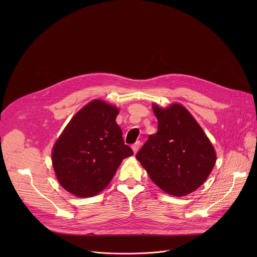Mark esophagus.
Masks as SVG:
<instances>
[{
	"mask_svg": "<svg viewBox=\"0 0 257 257\" xmlns=\"http://www.w3.org/2000/svg\"><path fill=\"white\" fill-rule=\"evenodd\" d=\"M139 146H140V141H136L134 144H132V150H133V153L134 154H136L137 152H138V150H139Z\"/></svg>",
	"mask_w": 257,
	"mask_h": 257,
	"instance_id": "34e87169",
	"label": "esophagus"
}]
</instances>
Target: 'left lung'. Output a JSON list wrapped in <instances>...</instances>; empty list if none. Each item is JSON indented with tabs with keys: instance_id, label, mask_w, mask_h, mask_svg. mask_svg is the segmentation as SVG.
<instances>
[{
	"instance_id": "8db88e82",
	"label": "left lung",
	"mask_w": 257,
	"mask_h": 257,
	"mask_svg": "<svg viewBox=\"0 0 257 257\" xmlns=\"http://www.w3.org/2000/svg\"><path fill=\"white\" fill-rule=\"evenodd\" d=\"M158 132L136 155L150 178L170 195L185 196L199 188L215 164L213 146L187 109L153 104Z\"/></svg>"
}]
</instances>
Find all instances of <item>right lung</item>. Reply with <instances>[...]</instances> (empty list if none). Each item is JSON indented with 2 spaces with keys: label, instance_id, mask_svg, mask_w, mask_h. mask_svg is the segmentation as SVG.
Here are the masks:
<instances>
[{
  "label": "right lung",
  "instance_id": "1",
  "mask_svg": "<svg viewBox=\"0 0 257 257\" xmlns=\"http://www.w3.org/2000/svg\"><path fill=\"white\" fill-rule=\"evenodd\" d=\"M118 107L100 99L83 106L56 141L52 162L61 186L77 197L102 191L133 155L116 123Z\"/></svg>",
  "mask_w": 257,
  "mask_h": 257
}]
</instances>
